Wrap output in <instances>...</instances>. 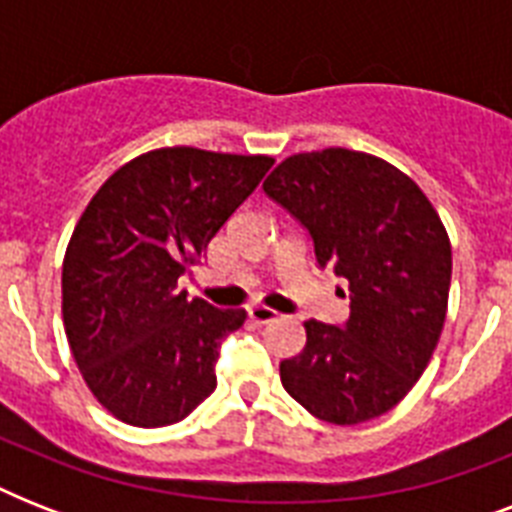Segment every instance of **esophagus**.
Instances as JSON below:
<instances>
[{
    "label": "esophagus",
    "instance_id": "obj_1",
    "mask_svg": "<svg viewBox=\"0 0 512 512\" xmlns=\"http://www.w3.org/2000/svg\"><path fill=\"white\" fill-rule=\"evenodd\" d=\"M249 319L257 321V324H268V321L279 319V311H273L268 305H252L249 308Z\"/></svg>",
    "mask_w": 512,
    "mask_h": 512
}]
</instances>
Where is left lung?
Masks as SVG:
<instances>
[{
    "mask_svg": "<svg viewBox=\"0 0 512 512\" xmlns=\"http://www.w3.org/2000/svg\"><path fill=\"white\" fill-rule=\"evenodd\" d=\"M263 191L308 228L319 265L350 292L345 327L305 321L281 385L332 425L380 417L420 380L444 329L452 244L441 217L412 177L348 148L289 156Z\"/></svg>",
    "mask_w": 512,
    "mask_h": 512,
    "instance_id": "1",
    "label": "left lung"
}]
</instances>
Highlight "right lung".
<instances>
[{"label": "right lung", "mask_w": 512, "mask_h": 512, "mask_svg": "<svg viewBox=\"0 0 512 512\" xmlns=\"http://www.w3.org/2000/svg\"><path fill=\"white\" fill-rule=\"evenodd\" d=\"M271 156L156 148L108 177L63 257V327L87 388L116 420L164 428L217 388L244 308L188 300L177 279L271 170Z\"/></svg>", "instance_id": "1"}]
</instances>
